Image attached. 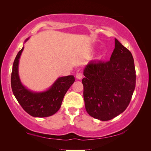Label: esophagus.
I'll list each match as a JSON object with an SVG mask.
<instances>
[{
  "mask_svg": "<svg viewBox=\"0 0 151 151\" xmlns=\"http://www.w3.org/2000/svg\"><path fill=\"white\" fill-rule=\"evenodd\" d=\"M76 77V78H77V79L80 80V79H81L82 78H83V76H82L81 73H77Z\"/></svg>",
  "mask_w": 151,
  "mask_h": 151,
  "instance_id": "1",
  "label": "esophagus"
}]
</instances>
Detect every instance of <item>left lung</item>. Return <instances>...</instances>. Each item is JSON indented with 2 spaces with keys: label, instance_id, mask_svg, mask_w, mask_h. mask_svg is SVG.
<instances>
[{
  "label": "left lung",
  "instance_id": "1",
  "mask_svg": "<svg viewBox=\"0 0 151 151\" xmlns=\"http://www.w3.org/2000/svg\"><path fill=\"white\" fill-rule=\"evenodd\" d=\"M83 74L85 107L91 116L108 121L125 110L135 88V69L131 52L116 38L109 61L89 62Z\"/></svg>",
  "mask_w": 151,
  "mask_h": 151
}]
</instances>
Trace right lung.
<instances>
[{"instance_id": "1", "label": "right lung", "mask_w": 151, "mask_h": 151, "mask_svg": "<svg viewBox=\"0 0 151 151\" xmlns=\"http://www.w3.org/2000/svg\"><path fill=\"white\" fill-rule=\"evenodd\" d=\"M29 39L27 38L24 43ZM24 47L18 52L12 66L11 88L14 95L24 111L34 117H47L54 115L60 109L63 97L74 83V76L60 77L50 88L36 92L22 84L19 76V62Z\"/></svg>"}]
</instances>
